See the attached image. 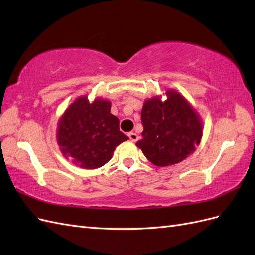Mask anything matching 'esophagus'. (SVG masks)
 Masks as SVG:
<instances>
[{"mask_svg":"<svg viewBox=\"0 0 255 255\" xmlns=\"http://www.w3.org/2000/svg\"><path fill=\"white\" fill-rule=\"evenodd\" d=\"M128 137H129V139L132 140V141H137L138 140V135L136 134V133H133V132H130V133H128Z\"/></svg>","mask_w":255,"mask_h":255,"instance_id":"34e87169","label":"esophagus"}]
</instances>
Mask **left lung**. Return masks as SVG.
<instances>
[{
	"label": "left lung",
	"instance_id": "left-lung-1",
	"mask_svg": "<svg viewBox=\"0 0 255 255\" xmlns=\"http://www.w3.org/2000/svg\"><path fill=\"white\" fill-rule=\"evenodd\" d=\"M145 100L141 111L142 139L136 145L153 165L167 167L181 163L194 153L202 138V122L198 113L180 92L166 91Z\"/></svg>",
	"mask_w": 255,
	"mask_h": 255
}]
</instances>
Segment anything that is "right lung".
<instances>
[{"instance_id":"add662e5","label":"right lung","mask_w":255,"mask_h":255,"mask_svg":"<svg viewBox=\"0 0 255 255\" xmlns=\"http://www.w3.org/2000/svg\"><path fill=\"white\" fill-rule=\"evenodd\" d=\"M112 103L80 97L61 116L57 143L66 158L84 169L102 167L111 160L116 146L128 139L119 130V119L111 114Z\"/></svg>"}]
</instances>
